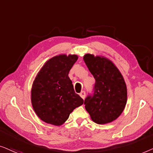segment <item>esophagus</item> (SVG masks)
Wrapping results in <instances>:
<instances>
[{"mask_svg":"<svg viewBox=\"0 0 153 153\" xmlns=\"http://www.w3.org/2000/svg\"><path fill=\"white\" fill-rule=\"evenodd\" d=\"M85 95H86V94H85V91H81V92L80 93V96L83 99H85Z\"/></svg>","mask_w":153,"mask_h":153,"instance_id":"obj_1","label":"esophagus"}]
</instances>
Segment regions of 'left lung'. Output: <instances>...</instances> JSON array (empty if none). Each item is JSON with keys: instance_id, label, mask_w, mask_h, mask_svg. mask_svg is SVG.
I'll list each match as a JSON object with an SVG mask.
<instances>
[{"instance_id": "1", "label": "left lung", "mask_w": 153, "mask_h": 153, "mask_svg": "<svg viewBox=\"0 0 153 153\" xmlns=\"http://www.w3.org/2000/svg\"><path fill=\"white\" fill-rule=\"evenodd\" d=\"M83 59L96 80L93 94L85 99V109L94 123H111L121 115L127 103V86L123 75L106 58L87 54Z\"/></svg>"}]
</instances>
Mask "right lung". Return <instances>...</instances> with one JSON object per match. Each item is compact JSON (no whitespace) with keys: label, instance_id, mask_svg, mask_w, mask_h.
Segmentation results:
<instances>
[{"label":"right lung","instance_id":"obj_1","mask_svg":"<svg viewBox=\"0 0 153 153\" xmlns=\"http://www.w3.org/2000/svg\"><path fill=\"white\" fill-rule=\"evenodd\" d=\"M78 56L66 54L50 59L42 67L31 89V103L36 115L45 123L56 126L66 122L84 100L75 92L68 73Z\"/></svg>","mask_w":153,"mask_h":153}]
</instances>
